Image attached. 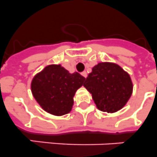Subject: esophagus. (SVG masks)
<instances>
[{
  "label": "esophagus",
  "instance_id": "34e87169",
  "mask_svg": "<svg viewBox=\"0 0 157 157\" xmlns=\"http://www.w3.org/2000/svg\"><path fill=\"white\" fill-rule=\"evenodd\" d=\"M81 75H82V76H84V77H85V78H86L87 76H88V74H87L86 72H83L82 73H81Z\"/></svg>",
  "mask_w": 157,
  "mask_h": 157
}]
</instances>
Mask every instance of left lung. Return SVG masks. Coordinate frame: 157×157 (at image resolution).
<instances>
[{
  "instance_id": "obj_1",
  "label": "left lung",
  "mask_w": 157,
  "mask_h": 157,
  "mask_svg": "<svg viewBox=\"0 0 157 157\" xmlns=\"http://www.w3.org/2000/svg\"><path fill=\"white\" fill-rule=\"evenodd\" d=\"M84 87L92 94L97 109L108 113L123 109L133 90L128 72L119 64L107 61L93 67Z\"/></svg>"
}]
</instances>
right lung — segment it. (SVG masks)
Here are the masks:
<instances>
[{"label":"right lung","instance_id":"1","mask_svg":"<svg viewBox=\"0 0 157 157\" xmlns=\"http://www.w3.org/2000/svg\"><path fill=\"white\" fill-rule=\"evenodd\" d=\"M85 78L78 72L70 73L60 64H48L31 81V92L41 109L60 117L70 113L76 90Z\"/></svg>","mask_w":157,"mask_h":157}]
</instances>
